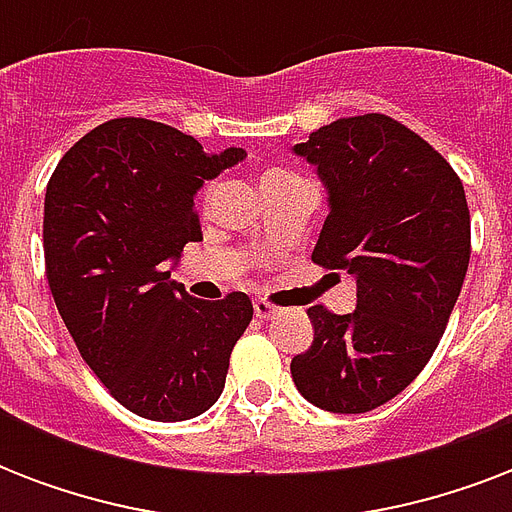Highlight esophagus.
I'll list each match as a JSON object with an SVG mask.
<instances>
[{"label":"esophagus","instance_id":"34e87169","mask_svg":"<svg viewBox=\"0 0 512 512\" xmlns=\"http://www.w3.org/2000/svg\"><path fill=\"white\" fill-rule=\"evenodd\" d=\"M281 313V308H276L273 303L268 300H255V316L257 319H276Z\"/></svg>","mask_w":512,"mask_h":512}]
</instances>
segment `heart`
Returning <instances> with one entry per match:
<instances>
[{"label": "heart", "mask_w": 512, "mask_h": 512, "mask_svg": "<svg viewBox=\"0 0 512 512\" xmlns=\"http://www.w3.org/2000/svg\"><path fill=\"white\" fill-rule=\"evenodd\" d=\"M287 175H292V172H287V170H271V172H265L263 180H268V177H287Z\"/></svg>", "instance_id": "obj_1"}]
</instances>
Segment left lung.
Returning <instances> with one entry per match:
<instances>
[{
	"label": "left lung",
	"instance_id": "obj_1",
	"mask_svg": "<svg viewBox=\"0 0 512 512\" xmlns=\"http://www.w3.org/2000/svg\"><path fill=\"white\" fill-rule=\"evenodd\" d=\"M292 154L327 188L313 263L356 279L353 313L308 308L313 342L292 358V380L324 412H372L422 372L460 297L465 188L436 148L385 114L337 119Z\"/></svg>",
	"mask_w": 512,
	"mask_h": 512
}]
</instances>
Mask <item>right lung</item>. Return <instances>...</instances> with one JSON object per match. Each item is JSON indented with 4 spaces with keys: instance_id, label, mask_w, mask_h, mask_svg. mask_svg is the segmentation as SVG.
<instances>
[{
    "instance_id": "right-lung-1",
    "label": "right lung",
    "mask_w": 512,
    "mask_h": 512,
    "mask_svg": "<svg viewBox=\"0 0 512 512\" xmlns=\"http://www.w3.org/2000/svg\"><path fill=\"white\" fill-rule=\"evenodd\" d=\"M244 148L207 154L170 124L111 119L66 151L44 193L52 297L98 380L138 417H199L225 388L228 358L252 321L244 292L196 300L170 279L201 239L196 193Z\"/></svg>"
}]
</instances>
